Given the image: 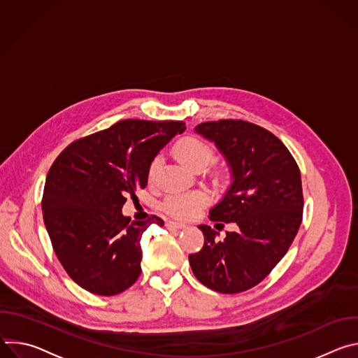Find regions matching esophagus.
I'll use <instances>...</instances> for the list:
<instances>
[{"label": "esophagus", "mask_w": 358, "mask_h": 358, "mask_svg": "<svg viewBox=\"0 0 358 358\" xmlns=\"http://www.w3.org/2000/svg\"><path fill=\"white\" fill-rule=\"evenodd\" d=\"M167 228H176V229H181V228H185V224L182 222H178V221H167Z\"/></svg>", "instance_id": "1"}]
</instances>
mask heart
Here are the masks:
<instances>
[{
    "mask_svg": "<svg viewBox=\"0 0 358 358\" xmlns=\"http://www.w3.org/2000/svg\"><path fill=\"white\" fill-rule=\"evenodd\" d=\"M174 155L180 163L191 170H201L208 166L214 159V148L202 138L185 137L174 148ZM159 167V159H155L150 164V176L156 173ZM208 196L203 192H187L171 194L164 199L163 207L167 213L177 218H189L195 215L206 203Z\"/></svg>",
    "mask_w": 358,
    "mask_h": 358,
    "instance_id": "1",
    "label": "heart"
}]
</instances>
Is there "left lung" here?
I'll use <instances>...</instances> for the list:
<instances>
[{
  "label": "left lung",
  "instance_id": "1",
  "mask_svg": "<svg viewBox=\"0 0 358 358\" xmlns=\"http://www.w3.org/2000/svg\"><path fill=\"white\" fill-rule=\"evenodd\" d=\"M195 131L215 143L231 167L232 184L210 211L211 221L235 222L215 241L199 225L203 246L188 257L195 278L220 293H239L261 283L285 257L303 217L297 163L269 130L245 120L206 122Z\"/></svg>",
  "mask_w": 358,
  "mask_h": 358
}]
</instances>
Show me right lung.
<instances>
[{"label": "right lung", "instance_id": "obj_1", "mask_svg": "<svg viewBox=\"0 0 358 358\" xmlns=\"http://www.w3.org/2000/svg\"><path fill=\"white\" fill-rule=\"evenodd\" d=\"M184 130L177 120H120L75 140L50 166L43 222L61 265L85 290L113 296L138 279L141 235L164 221H130L122 208L127 194L147 185L157 152Z\"/></svg>", "mask_w": 358, "mask_h": 358}]
</instances>
